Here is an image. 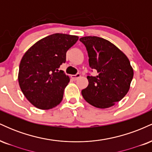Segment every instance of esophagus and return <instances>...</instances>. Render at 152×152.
Instances as JSON below:
<instances>
[{
	"label": "esophagus",
	"instance_id": "34e87169",
	"mask_svg": "<svg viewBox=\"0 0 152 152\" xmlns=\"http://www.w3.org/2000/svg\"><path fill=\"white\" fill-rule=\"evenodd\" d=\"M80 76H81V74H78H78H75V75H71V78H72L74 80H76L77 78H79Z\"/></svg>",
	"mask_w": 152,
	"mask_h": 152
}]
</instances>
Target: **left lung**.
I'll use <instances>...</instances> for the list:
<instances>
[{
  "label": "left lung",
  "instance_id": "obj_1",
  "mask_svg": "<svg viewBox=\"0 0 152 152\" xmlns=\"http://www.w3.org/2000/svg\"><path fill=\"white\" fill-rule=\"evenodd\" d=\"M89 66L97 76H87L88 85L81 91L83 99L99 109L114 106L128 93L134 71L126 56L115 45L97 36H85Z\"/></svg>",
  "mask_w": 152,
  "mask_h": 152
}]
</instances>
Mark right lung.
I'll list each match as a JSON object with an SVG mask.
<instances>
[{
	"label": "right lung",
	"instance_id": "obj_1",
	"mask_svg": "<svg viewBox=\"0 0 152 152\" xmlns=\"http://www.w3.org/2000/svg\"><path fill=\"white\" fill-rule=\"evenodd\" d=\"M78 37L54 34L42 38L26 52L19 66L18 83L26 98L38 109L47 110L60 104L70 78L59 71L66 52Z\"/></svg>",
	"mask_w": 152,
	"mask_h": 152
}]
</instances>
